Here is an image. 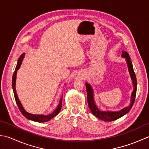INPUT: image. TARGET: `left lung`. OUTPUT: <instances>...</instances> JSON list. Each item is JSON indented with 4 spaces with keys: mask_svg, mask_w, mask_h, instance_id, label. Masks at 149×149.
Listing matches in <instances>:
<instances>
[{
    "mask_svg": "<svg viewBox=\"0 0 149 149\" xmlns=\"http://www.w3.org/2000/svg\"><path fill=\"white\" fill-rule=\"evenodd\" d=\"M121 57L125 58L127 67H128V70L132 80V84L133 85V91L131 94V97H130V102L129 105L123 108L122 109H121V110L118 111L100 110L95 103V97H94V96H95V95H94V90L92 86L89 83H86V91L87 94V102L90 110L94 116L98 118V119L104 120L105 121H114L128 113L130 109H131L135 100L136 89H137V80H136V74L134 73V69H133L131 60H130V58L128 53L124 51H122Z\"/></svg>",
    "mask_w": 149,
    "mask_h": 149,
    "instance_id": "8db88e82",
    "label": "left lung"
}]
</instances>
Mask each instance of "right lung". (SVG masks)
<instances>
[{"label": "right lung", "mask_w": 149, "mask_h": 149, "mask_svg": "<svg viewBox=\"0 0 149 149\" xmlns=\"http://www.w3.org/2000/svg\"><path fill=\"white\" fill-rule=\"evenodd\" d=\"M24 57H25V53H24L21 54L19 58V60H18L16 68H15V70L13 72V77H12V87H13V91L15 101H16V103H17V104L18 105V107H19V110L20 111V112L22 113V114L24 115V116L27 118V119H28L29 120L34 121H36V122H39V123L46 122V121H49L51 119H52V118H53L54 116H56V115L60 113V111L62 109V96L61 97V98H60V100L58 105H57L56 108L54 109V111L53 112V113H51L49 114H47V115L34 114L28 113V112H27L25 110V109H24L22 104H21V102L20 101L19 97H18L17 91H16V87H15V86H16V80H17V71L20 68L21 64H22Z\"/></svg>", "instance_id": "obj_1"}]
</instances>
